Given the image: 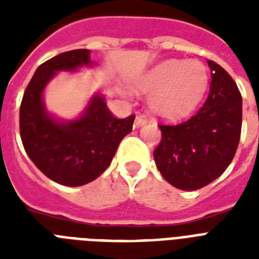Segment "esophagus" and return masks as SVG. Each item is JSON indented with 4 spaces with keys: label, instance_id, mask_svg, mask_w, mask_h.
<instances>
[{
    "label": "esophagus",
    "instance_id": "1",
    "mask_svg": "<svg viewBox=\"0 0 259 259\" xmlns=\"http://www.w3.org/2000/svg\"><path fill=\"white\" fill-rule=\"evenodd\" d=\"M146 123V118L141 114H138L137 117H136V121H134V127H141Z\"/></svg>",
    "mask_w": 259,
    "mask_h": 259
}]
</instances>
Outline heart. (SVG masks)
<instances>
[{
    "label": "heart",
    "mask_w": 259,
    "mask_h": 259,
    "mask_svg": "<svg viewBox=\"0 0 259 259\" xmlns=\"http://www.w3.org/2000/svg\"><path fill=\"white\" fill-rule=\"evenodd\" d=\"M208 82V71L203 63L170 59L146 71L134 86L141 93H150L148 105L157 117L181 119L196 109Z\"/></svg>",
    "instance_id": "obj_1"
}]
</instances>
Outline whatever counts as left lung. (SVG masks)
I'll return each mask as SVG.
<instances>
[{"label":"left lung","instance_id":"8db88e82","mask_svg":"<svg viewBox=\"0 0 259 259\" xmlns=\"http://www.w3.org/2000/svg\"><path fill=\"white\" fill-rule=\"evenodd\" d=\"M211 86L201 109L179 125H160L162 138L153 157L169 184L183 191L203 188L233 161L242 127V97L233 78L212 60Z\"/></svg>","mask_w":259,"mask_h":259}]
</instances>
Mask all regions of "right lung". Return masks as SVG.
<instances>
[{"mask_svg": "<svg viewBox=\"0 0 259 259\" xmlns=\"http://www.w3.org/2000/svg\"><path fill=\"white\" fill-rule=\"evenodd\" d=\"M90 50H74L38 67L30 79L20 107L22 145L33 164L51 180L79 187L95 180L110 165L122 138L133 129L134 115L118 119L107 109L101 91L72 119L56 117L47 109L44 93L59 72L94 68Z\"/></svg>", "mask_w": 259, "mask_h": 259, "instance_id": "right-lung-1", "label": "right lung"}]
</instances>
